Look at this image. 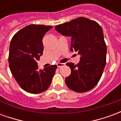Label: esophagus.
<instances>
[{"instance_id":"esophagus-1","label":"esophagus","mask_w":121,"mask_h":121,"mask_svg":"<svg viewBox=\"0 0 121 121\" xmlns=\"http://www.w3.org/2000/svg\"><path fill=\"white\" fill-rule=\"evenodd\" d=\"M65 63H57V66H58V67H63V66H65Z\"/></svg>"}]
</instances>
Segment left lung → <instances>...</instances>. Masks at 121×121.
<instances>
[{"mask_svg":"<svg viewBox=\"0 0 121 121\" xmlns=\"http://www.w3.org/2000/svg\"><path fill=\"white\" fill-rule=\"evenodd\" d=\"M56 30L71 37V50L80 54L78 64L67 63L71 70L65 84L72 91L84 93L99 83L106 63L107 47L104 34L98 22L80 17L57 25Z\"/></svg>","mask_w":121,"mask_h":121,"instance_id":"left-lung-1","label":"left lung"}]
</instances>
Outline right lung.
I'll use <instances>...</instances> for the list:
<instances>
[{
  "mask_svg": "<svg viewBox=\"0 0 121 121\" xmlns=\"http://www.w3.org/2000/svg\"><path fill=\"white\" fill-rule=\"evenodd\" d=\"M52 26L30 25L17 32L9 45L8 62L12 75L23 90L37 94L49 87L56 65L38 70L37 61L43 54V37Z\"/></svg>",
  "mask_w": 121,
  "mask_h": 121,
  "instance_id": "add662e5",
  "label": "right lung"
}]
</instances>
